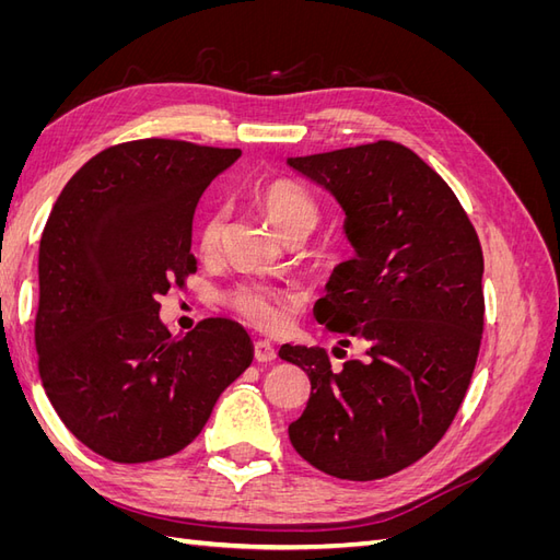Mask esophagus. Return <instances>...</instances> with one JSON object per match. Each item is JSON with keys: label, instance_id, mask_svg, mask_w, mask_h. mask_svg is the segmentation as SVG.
I'll return each mask as SVG.
<instances>
[{"label": "esophagus", "instance_id": "esophagus-1", "mask_svg": "<svg viewBox=\"0 0 560 560\" xmlns=\"http://www.w3.org/2000/svg\"><path fill=\"white\" fill-rule=\"evenodd\" d=\"M254 360L257 362H273L276 360V348L268 341H257L254 343Z\"/></svg>", "mask_w": 560, "mask_h": 560}]
</instances>
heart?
<instances>
[{
  "label": "heart",
  "mask_w": 560,
  "mask_h": 560,
  "mask_svg": "<svg viewBox=\"0 0 560 560\" xmlns=\"http://www.w3.org/2000/svg\"><path fill=\"white\" fill-rule=\"evenodd\" d=\"M254 202L268 217L287 241L303 238L319 222V202L315 196L294 179H270L254 191ZM229 214L224 208H212L202 217L198 229V247L202 254H217L226 235ZM226 306L261 331H276L284 325L287 311L299 303V294L287 287H276L261 280H243L226 292Z\"/></svg>",
  "instance_id": "obj_1"
}]
</instances>
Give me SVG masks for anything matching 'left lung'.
I'll return each instance as SVG.
<instances>
[{"label":"left lung","mask_w":560,"mask_h":560,"mask_svg":"<svg viewBox=\"0 0 560 560\" xmlns=\"http://www.w3.org/2000/svg\"><path fill=\"white\" fill-rule=\"evenodd\" d=\"M287 163L341 202L354 247L315 317L341 346H366L341 371L325 348H280L311 378L290 442L336 479H383L428 455L465 399L486 308L479 235L451 186L399 142Z\"/></svg>","instance_id":"1"}]
</instances>
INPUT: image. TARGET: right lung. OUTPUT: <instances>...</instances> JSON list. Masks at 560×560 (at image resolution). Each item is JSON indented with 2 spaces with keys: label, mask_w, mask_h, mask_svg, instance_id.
Instances as JSON below:
<instances>
[{
  "label": "right lung",
  "mask_w": 560,
  "mask_h": 560,
  "mask_svg": "<svg viewBox=\"0 0 560 560\" xmlns=\"http://www.w3.org/2000/svg\"><path fill=\"white\" fill-rule=\"evenodd\" d=\"M241 149L132 140L100 151L65 184L39 243L35 346L56 413L114 463L175 455L252 364L238 322L208 317L173 336L159 296L196 273L202 191Z\"/></svg>",
  "instance_id": "add662e5"
}]
</instances>
